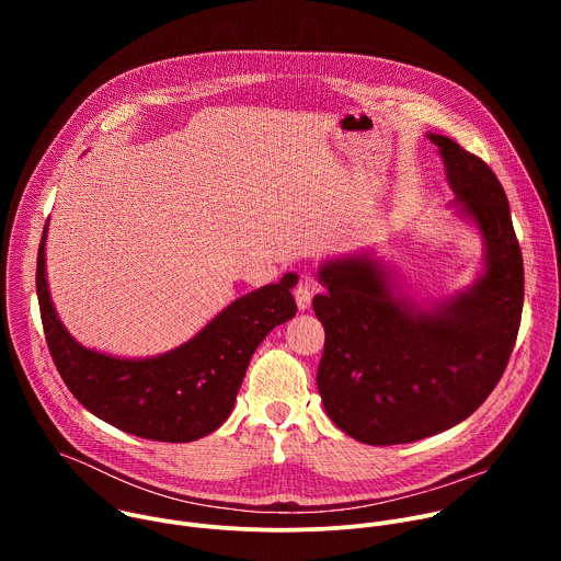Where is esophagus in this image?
Instances as JSON below:
<instances>
[{
	"instance_id": "34e87169",
	"label": "esophagus",
	"mask_w": 561,
	"mask_h": 561,
	"mask_svg": "<svg viewBox=\"0 0 561 561\" xmlns=\"http://www.w3.org/2000/svg\"><path fill=\"white\" fill-rule=\"evenodd\" d=\"M295 301H297V308L299 310H306L310 308V301H312V290H310V279H301L295 288Z\"/></svg>"
}]
</instances>
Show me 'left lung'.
<instances>
[{
	"instance_id": "obj_1",
	"label": "left lung",
	"mask_w": 561,
	"mask_h": 561,
	"mask_svg": "<svg viewBox=\"0 0 561 561\" xmlns=\"http://www.w3.org/2000/svg\"><path fill=\"white\" fill-rule=\"evenodd\" d=\"M439 148L459 215L484 239V271L435 308L394 293L370 253L319 266L327 293L312 310L324 324L317 388L329 417L370 446L409 444L463 422L486 402L513 353L524 262L506 193L484 159L444 135Z\"/></svg>"
}]
</instances>
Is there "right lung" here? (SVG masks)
I'll return each instance as SVG.
<instances>
[{
  "mask_svg": "<svg viewBox=\"0 0 561 561\" xmlns=\"http://www.w3.org/2000/svg\"><path fill=\"white\" fill-rule=\"evenodd\" d=\"M46 232L37 253V299L48 351L75 394L95 417L154 442H195L230 415L262 340L297 312V275L228 304L186 344L146 359L91 351L64 329L46 282Z\"/></svg>",
  "mask_w": 561,
  "mask_h": 561,
  "instance_id": "1",
  "label": "right lung"
}]
</instances>
